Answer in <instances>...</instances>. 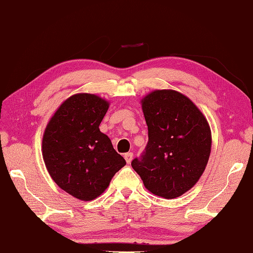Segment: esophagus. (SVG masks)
Listing matches in <instances>:
<instances>
[{
  "mask_svg": "<svg viewBox=\"0 0 253 253\" xmlns=\"http://www.w3.org/2000/svg\"><path fill=\"white\" fill-rule=\"evenodd\" d=\"M125 158H126V163L127 164H130L131 162H132V159H133V153H126V154H125Z\"/></svg>",
  "mask_w": 253,
  "mask_h": 253,
  "instance_id": "obj_1",
  "label": "esophagus"
}]
</instances>
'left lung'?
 Wrapping results in <instances>:
<instances>
[{"label": "left lung", "mask_w": 253, "mask_h": 253, "mask_svg": "<svg viewBox=\"0 0 253 253\" xmlns=\"http://www.w3.org/2000/svg\"><path fill=\"white\" fill-rule=\"evenodd\" d=\"M148 142L132 168L145 188L165 199L185 193L208 165L212 135L206 118L188 97L171 89L154 90L142 99Z\"/></svg>", "instance_id": "8db88e82"}]
</instances>
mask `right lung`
<instances>
[{
    "label": "right lung",
    "mask_w": 253,
    "mask_h": 253,
    "mask_svg": "<svg viewBox=\"0 0 253 253\" xmlns=\"http://www.w3.org/2000/svg\"><path fill=\"white\" fill-rule=\"evenodd\" d=\"M109 102L94 94L68 98L51 118L42 138V157L51 178L83 201L105 191L126 164L99 126Z\"/></svg>",
    "instance_id": "add662e5"
}]
</instances>
